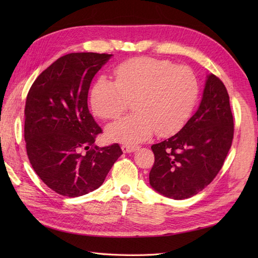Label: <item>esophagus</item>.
<instances>
[{"label": "esophagus", "instance_id": "esophagus-1", "mask_svg": "<svg viewBox=\"0 0 258 258\" xmlns=\"http://www.w3.org/2000/svg\"><path fill=\"white\" fill-rule=\"evenodd\" d=\"M139 148V146L136 145H128V144H122L121 145V150L123 153H131V152H136Z\"/></svg>", "mask_w": 258, "mask_h": 258}]
</instances>
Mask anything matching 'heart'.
I'll return each mask as SVG.
<instances>
[{
  "label": "heart",
  "mask_w": 258,
  "mask_h": 258,
  "mask_svg": "<svg viewBox=\"0 0 258 258\" xmlns=\"http://www.w3.org/2000/svg\"><path fill=\"white\" fill-rule=\"evenodd\" d=\"M114 79L96 82L90 103L100 118L114 120L134 100L136 112L106 130L108 139L123 144L146 141L155 132L160 137L176 134L190 117L199 93L189 68L150 57L122 62L114 70Z\"/></svg>",
  "instance_id": "heart-1"
}]
</instances>
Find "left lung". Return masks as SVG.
Listing matches in <instances>:
<instances>
[{"label": "left lung", "instance_id": "8db88e82", "mask_svg": "<svg viewBox=\"0 0 258 258\" xmlns=\"http://www.w3.org/2000/svg\"><path fill=\"white\" fill-rule=\"evenodd\" d=\"M233 139V117L223 82L208 76L198 111L176 135L152 145L150 184L163 196L182 200L197 195L222 169Z\"/></svg>", "mask_w": 258, "mask_h": 258}]
</instances>
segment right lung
Listing matches in <instances>:
<instances>
[{"label": "right lung", "instance_id": "1", "mask_svg": "<svg viewBox=\"0 0 258 258\" xmlns=\"http://www.w3.org/2000/svg\"><path fill=\"white\" fill-rule=\"evenodd\" d=\"M111 57L97 52L66 54L38 75L28 92V158L42 181L61 196L79 197L97 189L122 154L117 143L95 145L102 129L87 103L93 76Z\"/></svg>", "mask_w": 258, "mask_h": 258}]
</instances>
